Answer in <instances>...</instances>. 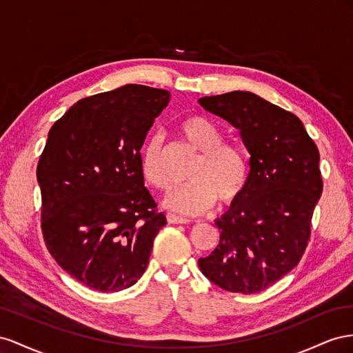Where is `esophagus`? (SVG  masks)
I'll use <instances>...</instances> for the list:
<instances>
[{"label":"esophagus","instance_id":"34e87169","mask_svg":"<svg viewBox=\"0 0 353 353\" xmlns=\"http://www.w3.org/2000/svg\"><path fill=\"white\" fill-rule=\"evenodd\" d=\"M167 221L168 223H174V225H180V223H188V219H185V217H180V216H176V214H171V213H168L167 214Z\"/></svg>","mask_w":353,"mask_h":353}]
</instances>
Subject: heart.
I'll return each mask as SVG.
<instances>
[{
	"label": "heart",
	"mask_w": 353,
	"mask_h": 353,
	"mask_svg": "<svg viewBox=\"0 0 353 353\" xmlns=\"http://www.w3.org/2000/svg\"><path fill=\"white\" fill-rule=\"evenodd\" d=\"M179 133L199 152L190 171L189 182L165 196L164 205L176 213L199 214L217 199L230 204L241 196L248 182V159L244 150L223 142V133L216 123L203 115H189L179 123ZM140 173L152 188L165 190L170 179L164 164L163 137L150 136L139 157Z\"/></svg>",
	"instance_id": "obj_1"
}]
</instances>
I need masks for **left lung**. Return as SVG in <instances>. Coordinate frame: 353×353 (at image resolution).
Listing matches in <instances>:
<instances>
[{"mask_svg": "<svg viewBox=\"0 0 353 353\" xmlns=\"http://www.w3.org/2000/svg\"><path fill=\"white\" fill-rule=\"evenodd\" d=\"M198 102L238 128L251 155L244 192L216 220L220 241L198 265L230 293H259L294 269L307 247L322 194L319 150L294 114L254 93Z\"/></svg>", "mask_w": 353, "mask_h": 353, "instance_id": "left-lung-1", "label": "left lung"}]
</instances>
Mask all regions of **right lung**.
<instances>
[{
    "label": "right lung",
    "mask_w": 353,
    "mask_h": 353,
    "mask_svg": "<svg viewBox=\"0 0 353 353\" xmlns=\"http://www.w3.org/2000/svg\"><path fill=\"white\" fill-rule=\"evenodd\" d=\"M168 102L167 90L127 84L79 100L50 128L37 167L43 236L57 265L90 288L136 284L167 223L139 157Z\"/></svg>",
    "instance_id": "add662e5"
}]
</instances>
